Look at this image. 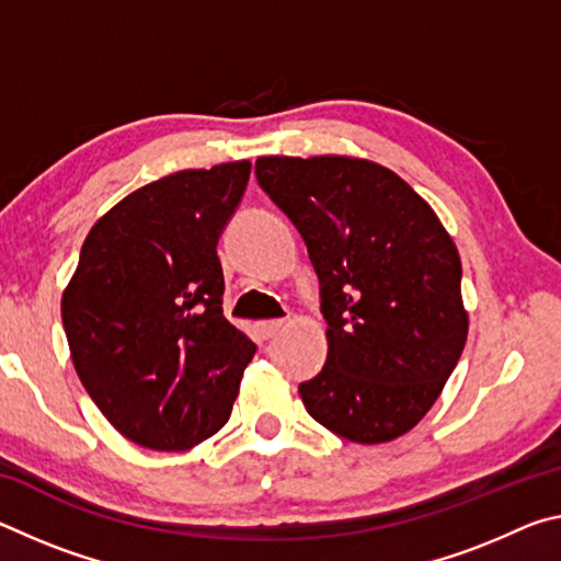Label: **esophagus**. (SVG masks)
Returning a JSON list of instances; mask_svg holds the SVG:
<instances>
[{"instance_id":"1","label":"esophagus","mask_w":561,"mask_h":561,"mask_svg":"<svg viewBox=\"0 0 561 561\" xmlns=\"http://www.w3.org/2000/svg\"><path fill=\"white\" fill-rule=\"evenodd\" d=\"M284 329V321L282 319H272V321H260L257 331L262 339H274Z\"/></svg>"}]
</instances>
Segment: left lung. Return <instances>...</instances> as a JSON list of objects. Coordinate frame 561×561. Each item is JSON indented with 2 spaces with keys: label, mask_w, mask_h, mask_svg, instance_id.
<instances>
[{
  "label": "left lung",
  "mask_w": 561,
  "mask_h": 561,
  "mask_svg": "<svg viewBox=\"0 0 561 561\" xmlns=\"http://www.w3.org/2000/svg\"><path fill=\"white\" fill-rule=\"evenodd\" d=\"M254 175L319 277L329 354L299 383L304 408L354 443L408 433L438 401L468 339L450 234L403 178L371 160L270 156Z\"/></svg>",
  "instance_id": "1"
}]
</instances>
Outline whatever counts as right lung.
Returning <instances> with one entry per match:
<instances>
[{
	"instance_id": "add662e5",
	"label": "right lung",
	"mask_w": 561,
	"mask_h": 561,
	"mask_svg": "<svg viewBox=\"0 0 561 561\" xmlns=\"http://www.w3.org/2000/svg\"><path fill=\"white\" fill-rule=\"evenodd\" d=\"M250 160L180 170L91 227L61 297L83 388L150 450H187L227 423L257 346L222 314L217 242L242 203Z\"/></svg>"
}]
</instances>
